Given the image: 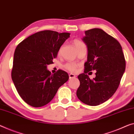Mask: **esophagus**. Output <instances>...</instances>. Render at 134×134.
I'll return each instance as SVG.
<instances>
[{
	"mask_svg": "<svg viewBox=\"0 0 134 134\" xmlns=\"http://www.w3.org/2000/svg\"><path fill=\"white\" fill-rule=\"evenodd\" d=\"M69 79H73V78H75V75L73 74H69Z\"/></svg>",
	"mask_w": 134,
	"mask_h": 134,
	"instance_id": "34e87169",
	"label": "esophagus"
}]
</instances>
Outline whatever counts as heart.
<instances>
[{"label": "heart", "mask_w": 134, "mask_h": 134, "mask_svg": "<svg viewBox=\"0 0 134 134\" xmlns=\"http://www.w3.org/2000/svg\"><path fill=\"white\" fill-rule=\"evenodd\" d=\"M74 44L75 45L76 48H77L78 51H80V50L83 48H86V46L83 42H82L81 41H80L79 40H75L73 41ZM62 50V47L60 48V50L59 51V53L60 54ZM78 67L77 63L75 62H68L65 65V68L67 70L71 71V72H75L77 70V68Z\"/></svg>", "instance_id": "heart-1"}]
</instances>
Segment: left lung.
Returning a JSON list of instances; mask_svg holds the SVG:
<instances>
[{"label": "left lung", "mask_w": 134, "mask_h": 134, "mask_svg": "<svg viewBox=\"0 0 134 134\" xmlns=\"http://www.w3.org/2000/svg\"><path fill=\"white\" fill-rule=\"evenodd\" d=\"M82 40L87 47V60L84 73L78 76L77 96L85 104L96 106L116 92L125 72V59L120 43L100 29L86 30ZM92 70H96V77L90 80L86 73Z\"/></svg>", "instance_id": "8db88e82"}]
</instances>
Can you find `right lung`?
<instances>
[{
	"mask_svg": "<svg viewBox=\"0 0 134 134\" xmlns=\"http://www.w3.org/2000/svg\"><path fill=\"white\" fill-rule=\"evenodd\" d=\"M69 37V33L44 30L27 37L16 47L12 80L18 94L30 106L41 107L48 104L68 80L65 71L51 74L47 68Z\"/></svg>",
	"mask_w": 134,
	"mask_h": 134,
	"instance_id": "obj_1",
	"label": "right lung"
}]
</instances>
